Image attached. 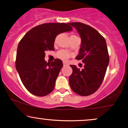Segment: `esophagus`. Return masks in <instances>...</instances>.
<instances>
[{"label":"esophagus","instance_id":"esophagus-1","mask_svg":"<svg viewBox=\"0 0 128 128\" xmlns=\"http://www.w3.org/2000/svg\"><path fill=\"white\" fill-rule=\"evenodd\" d=\"M63 65L64 66H68V63L66 62H63Z\"/></svg>","mask_w":128,"mask_h":128}]
</instances>
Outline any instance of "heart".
<instances>
[{"label": "heart", "instance_id": "1", "mask_svg": "<svg viewBox=\"0 0 128 128\" xmlns=\"http://www.w3.org/2000/svg\"><path fill=\"white\" fill-rule=\"evenodd\" d=\"M56 56L58 58L62 60H67L71 56V54L70 53L65 50H60L56 54Z\"/></svg>", "mask_w": 128, "mask_h": 128}]
</instances>
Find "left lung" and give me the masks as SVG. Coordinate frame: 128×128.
Instances as JSON below:
<instances>
[{
    "label": "left lung",
    "instance_id": "left-lung-1",
    "mask_svg": "<svg viewBox=\"0 0 128 128\" xmlns=\"http://www.w3.org/2000/svg\"><path fill=\"white\" fill-rule=\"evenodd\" d=\"M76 29L81 38L78 60L84 63L82 70L70 65L72 74L69 84L72 90L80 96H86L96 92L102 84L110 58L106 42L102 35L93 28L80 22L69 23Z\"/></svg>",
    "mask_w": 128,
    "mask_h": 128
}]
</instances>
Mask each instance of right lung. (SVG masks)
I'll use <instances>...</instances> for the list:
<instances>
[{
  "instance_id": "1",
  "label": "right lung",
  "mask_w": 128,
  "mask_h": 128,
  "mask_svg": "<svg viewBox=\"0 0 128 128\" xmlns=\"http://www.w3.org/2000/svg\"><path fill=\"white\" fill-rule=\"evenodd\" d=\"M72 29L68 23H44L29 30L19 42L16 68L23 86L32 94L45 96L54 89L63 64L60 59L47 63L45 52L55 50L58 34Z\"/></svg>"
}]
</instances>
